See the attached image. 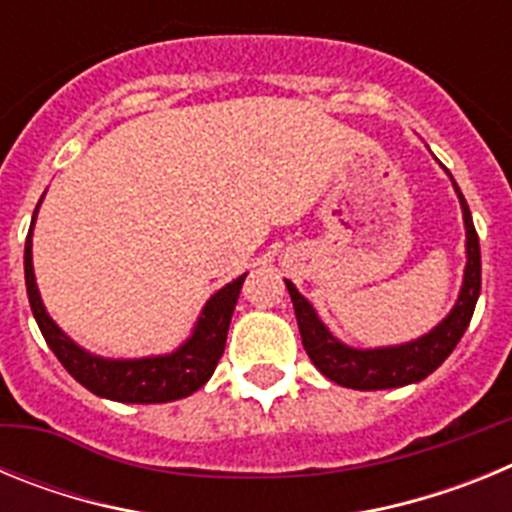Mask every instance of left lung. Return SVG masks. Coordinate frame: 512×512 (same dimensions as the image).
Returning a JSON list of instances; mask_svg holds the SVG:
<instances>
[{
	"instance_id": "1",
	"label": "left lung",
	"mask_w": 512,
	"mask_h": 512,
	"mask_svg": "<svg viewBox=\"0 0 512 512\" xmlns=\"http://www.w3.org/2000/svg\"><path fill=\"white\" fill-rule=\"evenodd\" d=\"M454 182V179H451ZM459 194L461 212H464V228H467V269H464V284H461L459 300L454 310L431 330L420 336L418 341L402 343V346L387 348H351L338 341L323 323L318 312L312 310L310 302L297 292L292 282H287L289 297L295 305L297 325H300L302 346L307 356L330 382L351 387V390H390V387H405L425 379L431 372H436L443 361L461 341L464 330L469 328V320L474 315L479 289H482V259H479V238L472 223L467 200L461 189Z\"/></svg>"
}]
</instances>
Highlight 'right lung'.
Segmentation results:
<instances>
[{
  "mask_svg": "<svg viewBox=\"0 0 512 512\" xmlns=\"http://www.w3.org/2000/svg\"><path fill=\"white\" fill-rule=\"evenodd\" d=\"M40 207V202H38ZM35 207V215H38ZM33 223L25 241V287L30 310L35 315L40 333L45 343L51 346L53 354L63 364V369L71 374L79 384H84L89 392L115 402H138V405H151V402H171L192 395L212 377L217 361L225 351V338H228L230 318H233L235 302L241 295L243 279H233L225 284L220 292L207 300L202 307V315L194 325L192 336L176 348L174 354L148 356V359H102L81 346H76L61 328L45 312L40 300L38 284L33 274Z\"/></svg>",
  "mask_w": 512,
  "mask_h": 512,
  "instance_id": "obj_1",
  "label": "right lung"
}]
</instances>
